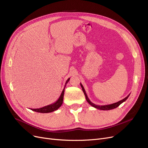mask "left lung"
Returning a JSON list of instances; mask_svg holds the SVG:
<instances>
[{"label": "left lung", "mask_w": 148, "mask_h": 148, "mask_svg": "<svg viewBox=\"0 0 148 148\" xmlns=\"http://www.w3.org/2000/svg\"><path fill=\"white\" fill-rule=\"evenodd\" d=\"M80 85H81V87L82 88V90L83 91V93L85 95V97H86V101H88V103L90 105L92 106V107H95V108H97V109H99V110H112V109H114V108L118 107L120 104H121L122 103H123L124 101H125L128 99V98L129 97L130 95L129 94L127 97H125V98H123V99L117 102V103H113V104H108V105H103V106H98V105H96L94 103H92L90 99H89V98L88 97V95L86 94V91H85L84 90V88H83L82 84L80 83Z\"/></svg>", "instance_id": "left-lung-1"}]
</instances>
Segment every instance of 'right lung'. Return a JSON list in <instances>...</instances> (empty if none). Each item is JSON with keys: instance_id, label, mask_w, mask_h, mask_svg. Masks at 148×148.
Segmentation results:
<instances>
[{"instance_id": "right-lung-1", "label": "right lung", "mask_w": 148, "mask_h": 148, "mask_svg": "<svg viewBox=\"0 0 148 148\" xmlns=\"http://www.w3.org/2000/svg\"><path fill=\"white\" fill-rule=\"evenodd\" d=\"M69 79H70V78H69L66 80L63 90H62L59 98H58V99L56 101L55 103H54L48 105V106H46L45 107L40 108H30V110H32V111H34V112H36L42 113H51V112H53L57 110L58 108L62 106V103H63V99H64V95L65 88L66 86V84L68 83V82L69 81Z\"/></svg>"}]
</instances>
